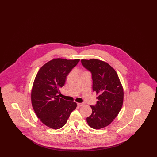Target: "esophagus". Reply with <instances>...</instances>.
Returning <instances> with one entry per match:
<instances>
[{
	"instance_id": "1",
	"label": "esophagus",
	"mask_w": 157,
	"mask_h": 157,
	"mask_svg": "<svg viewBox=\"0 0 157 157\" xmlns=\"http://www.w3.org/2000/svg\"><path fill=\"white\" fill-rule=\"evenodd\" d=\"M77 105H78V106L81 107V106H83V105L84 104H83V103H78Z\"/></svg>"
}]
</instances>
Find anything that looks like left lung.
Segmentation results:
<instances>
[{"label":"left lung","mask_w":157,"mask_h":157,"mask_svg":"<svg viewBox=\"0 0 157 157\" xmlns=\"http://www.w3.org/2000/svg\"><path fill=\"white\" fill-rule=\"evenodd\" d=\"M92 73L93 91L98 97L97 105L86 118L90 127L99 129L108 126L120 112L124 101V90L117 72L107 62L97 59L81 60Z\"/></svg>","instance_id":"8db88e82"}]
</instances>
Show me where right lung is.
<instances>
[{
  "label": "right lung",
  "instance_id": "right-lung-1",
  "mask_svg": "<svg viewBox=\"0 0 157 157\" xmlns=\"http://www.w3.org/2000/svg\"><path fill=\"white\" fill-rule=\"evenodd\" d=\"M79 59L56 58L40 68L31 91V102L38 118L47 127L58 129L67 122L77 104L59 97L60 88Z\"/></svg>",
  "mask_w": 157,
  "mask_h": 157
}]
</instances>
